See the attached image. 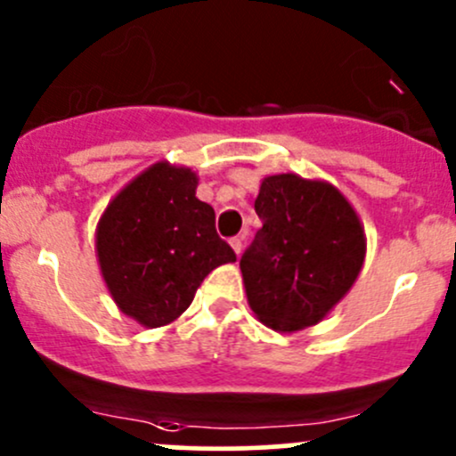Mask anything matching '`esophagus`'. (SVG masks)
I'll list each match as a JSON object with an SVG mask.
<instances>
[{
	"mask_svg": "<svg viewBox=\"0 0 456 456\" xmlns=\"http://www.w3.org/2000/svg\"><path fill=\"white\" fill-rule=\"evenodd\" d=\"M229 245H232V249L236 251V256H240V251H242V238L240 236L232 238V240H229Z\"/></svg>",
	"mask_w": 456,
	"mask_h": 456,
	"instance_id": "obj_1",
	"label": "esophagus"
}]
</instances>
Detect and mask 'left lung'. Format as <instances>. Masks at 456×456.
Masks as SVG:
<instances>
[{
	"label": "left lung",
	"mask_w": 456,
	"mask_h": 456,
	"mask_svg": "<svg viewBox=\"0 0 456 456\" xmlns=\"http://www.w3.org/2000/svg\"><path fill=\"white\" fill-rule=\"evenodd\" d=\"M254 207L262 229L240 257L251 311L282 333L317 324L364 265L355 209L333 185L297 174L266 176Z\"/></svg>",
	"instance_id": "1"
}]
</instances>
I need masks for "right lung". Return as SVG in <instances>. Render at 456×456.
I'll list each match as a JSON object with an SVG mask.
<instances>
[{"mask_svg": "<svg viewBox=\"0 0 456 456\" xmlns=\"http://www.w3.org/2000/svg\"><path fill=\"white\" fill-rule=\"evenodd\" d=\"M196 187L191 169L160 160L114 196L96 227L105 284L118 309L147 329L185 314L202 280L236 262Z\"/></svg>", "mask_w": 456, "mask_h": 456, "instance_id": "right-lung-1", "label": "right lung"}]
</instances>
